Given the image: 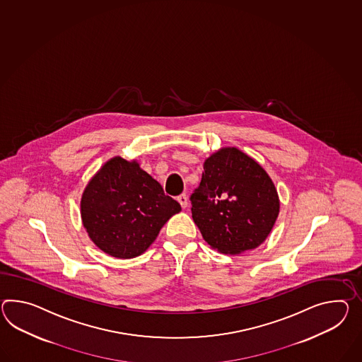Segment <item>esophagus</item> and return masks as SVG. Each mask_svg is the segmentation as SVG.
<instances>
[{
	"mask_svg": "<svg viewBox=\"0 0 362 362\" xmlns=\"http://www.w3.org/2000/svg\"><path fill=\"white\" fill-rule=\"evenodd\" d=\"M177 200L179 202V204H180V206H182V208H187V205H188V199H187V196H185V194L177 196Z\"/></svg>",
	"mask_w": 362,
	"mask_h": 362,
	"instance_id": "34e87169",
	"label": "esophagus"
}]
</instances>
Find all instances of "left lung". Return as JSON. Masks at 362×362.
Instances as JSON below:
<instances>
[{
	"mask_svg": "<svg viewBox=\"0 0 362 362\" xmlns=\"http://www.w3.org/2000/svg\"><path fill=\"white\" fill-rule=\"evenodd\" d=\"M191 204L192 218L205 242L230 255L260 246L280 212L272 179L237 148H222L205 159Z\"/></svg>",
	"mask_w": 362,
	"mask_h": 362,
	"instance_id": "8db88e82",
	"label": "left lung"
}]
</instances>
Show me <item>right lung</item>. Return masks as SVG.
Listing matches in <instances>:
<instances>
[{
	"instance_id": "right-lung-1",
	"label": "right lung",
	"mask_w": 362,
	"mask_h": 362,
	"mask_svg": "<svg viewBox=\"0 0 362 362\" xmlns=\"http://www.w3.org/2000/svg\"><path fill=\"white\" fill-rule=\"evenodd\" d=\"M180 204L136 160L114 157L88 182L81 199V218L88 237L117 259L141 255Z\"/></svg>"
}]
</instances>
